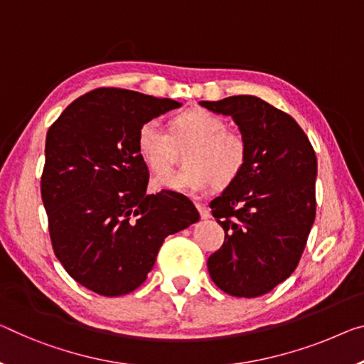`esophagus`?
<instances>
[{"mask_svg":"<svg viewBox=\"0 0 364 364\" xmlns=\"http://www.w3.org/2000/svg\"><path fill=\"white\" fill-rule=\"evenodd\" d=\"M197 210H198V213H200V216H201V220H210L211 218V213H210V210L206 208L205 205H201V203H197Z\"/></svg>","mask_w":364,"mask_h":364,"instance_id":"obj_1","label":"esophagus"}]
</instances>
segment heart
Segmentation results:
<instances>
[{"label":"heart","instance_id":"heart-1","mask_svg":"<svg viewBox=\"0 0 364 364\" xmlns=\"http://www.w3.org/2000/svg\"><path fill=\"white\" fill-rule=\"evenodd\" d=\"M174 141L192 144L186 156L187 169L153 178L156 190L193 195L215 186L228 187L242 172L247 161V143L242 135L229 132L226 122L208 110H190L172 124V135L158 119L139 127L136 148L151 171L166 172L172 163Z\"/></svg>","mask_w":364,"mask_h":364}]
</instances>
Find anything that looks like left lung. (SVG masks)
<instances>
[{"label": "left lung", "instance_id": "obj_1", "mask_svg": "<svg viewBox=\"0 0 364 364\" xmlns=\"http://www.w3.org/2000/svg\"><path fill=\"white\" fill-rule=\"evenodd\" d=\"M201 107L232 117L247 143L240 176L211 200L225 229L208 272L223 291L257 298L298 267L316 220L317 159L291 115L255 96L201 100Z\"/></svg>", "mask_w": 364, "mask_h": 364}]
</instances>
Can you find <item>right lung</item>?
I'll return each mask as SVG.
<instances>
[{
    "instance_id": "add662e5",
    "label": "right lung",
    "mask_w": 364,
    "mask_h": 364,
    "mask_svg": "<svg viewBox=\"0 0 364 364\" xmlns=\"http://www.w3.org/2000/svg\"><path fill=\"white\" fill-rule=\"evenodd\" d=\"M119 87L77 97L48 128L41 190L55 255L71 278L102 296L136 289L169 234L200 220L182 193H146L136 148L144 122L181 107Z\"/></svg>"
}]
</instances>
